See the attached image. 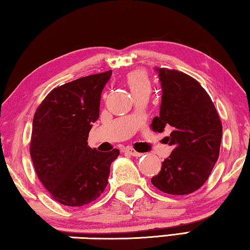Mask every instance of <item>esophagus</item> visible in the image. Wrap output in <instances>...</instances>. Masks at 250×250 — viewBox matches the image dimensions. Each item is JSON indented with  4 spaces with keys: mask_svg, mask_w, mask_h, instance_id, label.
I'll list each match as a JSON object with an SVG mask.
<instances>
[{
    "mask_svg": "<svg viewBox=\"0 0 250 250\" xmlns=\"http://www.w3.org/2000/svg\"><path fill=\"white\" fill-rule=\"evenodd\" d=\"M125 152H126V153L132 155V156H141L142 155L141 153H139V152L135 151L133 147H131V146H126L125 149Z\"/></svg>",
    "mask_w": 250,
    "mask_h": 250,
    "instance_id": "esophagus-1",
    "label": "esophagus"
}]
</instances>
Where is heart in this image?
<instances>
[{
    "label": "heart",
    "mask_w": 250,
    "mask_h": 250,
    "mask_svg": "<svg viewBox=\"0 0 250 250\" xmlns=\"http://www.w3.org/2000/svg\"><path fill=\"white\" fill-rule=\"evenodd\" d=\"M125 82L128 83L132 95L139 94L142 91H150L151 82L147 71L138 68L131 70L125 76Z\"/></svg>",
    "instance_id": "1"
}]
</instances>
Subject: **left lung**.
<instances>
[{
    "label": "left lung",
    "mask_w": 250,
    "mask_h": 250,
    "mask_svg": "<svg viewBox=\"0 0 250 250\" xmlns=\"http://www.w3.org/2000/svg\"><path fill=\"white\" fill-rule=\"evenodd\" d=\"M162 87L160 116L151 128L163 132L172 126L168 145L174 146L152 177L156 188L171 195H186L204 185L216 163L223 126L209 95L201 83L182 71L158 68Z\"/></svg>",
    "instance_id": "obj_1"
}]
</instances>
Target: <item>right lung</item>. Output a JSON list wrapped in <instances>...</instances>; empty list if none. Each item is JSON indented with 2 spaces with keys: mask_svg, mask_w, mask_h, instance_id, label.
<instances>
[{
  "mask_svg": "<svg viewBox=\"0 0 250 250\" xmlns=\"http://www.w3.org/2000/svg\"><path fill=\"white\" fill-rule=\"evenodd\" d=\"M112 71L78 78L54 88L37 107L29 153L42 184L55 201L78 207L96 201L108 184L119 150L88 146L99 118L100 97Z\"/></svg>",
  "mask_w": 250,
  "mask_h": 250,
  "instance_id": "obj_1",
  "label": "right lung"
}]
</instances>
